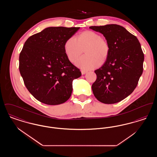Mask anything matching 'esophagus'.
<instances>
[{
    "label": "esophagus",
    "instance_id": "esophagus-1",
    "mask_svg": "<svg viewBox=\"0 0 157 157\" xmlns=\"http://www.w3.org/2000/svg\"><path fill=\"white\" fill-rule=\"evenodd\" d=\"M81 73H82V75H85V74L87 73V71H81Z\"/></svg>",
    "mask_w": 157,
    "mask_h": 157
}]
</instances>
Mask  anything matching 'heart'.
Wrapping results in <instances>:
<instances>
[{
    "instance_id": "b5f03b06",
    "label": "heart",
    "mask_w": 157,
    "mask_h": 157,
    "mask_svg": "<svg viewBox=\"0 0 157 157\" xmlns=\"http://www.w3.org/2000/svg\"><path fill=\"white\" fill-rule=\"evenodd\" d=\"M67 59L74 62L83 52L82 56L76 62L77 67L85 70L94 69L107 59L109 53L108 42L97 32L86 30L81 33L76 38L71 37L64 45Z\"/></svg>"
}]
</instances>
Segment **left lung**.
Instances as JSON below:
<instances>
[{
    "label": "left lung",
    "instance_id": "obj_1",
    "mask_svg": "<svg viewBox=\"0 0 157 157\" xmlns=\"http://www.w3.org/2000/svg\"><path fill=\"white\" fill-rule=\"evenodd\" d=\"M102 33L109 46V53L102 67L95 71L94 95L106 104L119 102L134 91L143 72L144 55L138 39L116 24L90 26Z\"/></svg>",
    "mask_w": 157,
    "mask_h": 157
}]
</instances>
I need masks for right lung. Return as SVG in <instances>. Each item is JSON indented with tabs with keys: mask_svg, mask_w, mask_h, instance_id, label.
Wrapping results in <instances>:
<instances>
[{
	"mask_svg": "<svg viewBox=\"0 0 157 157\" xmlns=\"http://www.w3.org/2000/svg\"><path fill=\"white\" fill-rule=\"evenodd\" d=\"M79 28L49 27L25 42L19 71L26 88L39 101L56 105L71 97L73 80L81 72L67 59L64 45Z\"/></svg>",
	"mask_w": 157,
	"mask_h": 157,
	"instance_id": "right-lung-1",
	"label": "right lung"
}]
</instances>
